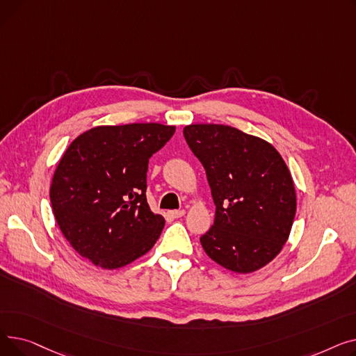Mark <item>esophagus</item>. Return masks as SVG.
Masks as SVG:
<instances>
[{
  "instance_id": "esophagus-1",
  "label": "esophagus",
  "mask_w": 356,
  "mask_h": 356,
  "mask_svg": "<svg viewBox=\"0 0 356 356\" xmlns=\"http://www.w3.org/2000/svg\"><path fill=\"white\" fill-rule=\"evenodd\" d=\"M184 213H186V212H184L183 209H181V211H172V212H170V216H172V218H181V216H184Z\"/></svg>"
}]
</instances>
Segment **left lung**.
<instances>
[{
    "instance_id": "8db88e82",
    "label": "left lung",
    "mask_w": 356,
    "mask_h": 356,
    "mask_svg": "<svg viewBox=\"0 0 356 356\" xmlns=\"http://www.w3.org/2000/svg\"><path fill=\"white\" fill-rule=\"evenodd\" d=\"M186 143L207 170L215 220L200 244L223 268L248 274L287 242L296 215L289 167L266 140L220 124H192Z\"/></svg>"
}]
</instances>
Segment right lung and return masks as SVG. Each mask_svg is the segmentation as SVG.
<instances>
[{
    "instance_id": "add662e5",
    "label": "right lung",
    "mask_w": 356,
    "mask_h": 356,
    "mask_svg": "<svg viewBox=\"0 0 356 356\" xmlns=\"http://www.w3.org/2000/svg\"><path fill=\"white\" fill-rule=\"evenodd\" d=\"M176 127L101 125L74 138L56 167L50 202L56 222L79 255L121 268L156 244L164 218L147 203L148 160Z\"/></svg>"
}]
</instances>
